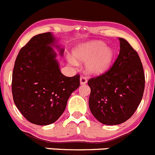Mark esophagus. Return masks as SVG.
<instances>
[{"label":"esophagus","instance_id":"1","mask_svg":"<svg viewBox=\"0 0 155 155\" xmlns=\"http://www.w3.org/2000/svg\"><path fill=\"white\" fill-rule=\"evenodd\" d=\"M87 83V79L85 76H81L80 77V84L85 85Z\"/></svg>","mask_w":155,"mask_h":155}]
</instances>
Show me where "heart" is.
Masks as SVG:
<instances>
[{
    "mask_svg": "<svg viewBox=\"0 0 155 155\" xmlns=\"http://www.w3.org/2000/svg\"><path fill=\"white\" fill-rule=\"evenodd\" d=\"M75 59L79 62H87L86 71L89 74L99 75L105 73L112 65L114 52L102 41H92L82 44L73 50ZM71 64L77 65L73 59H69Z\"/></svg>",
    "mask_w": 155,
    "mask_h": 155,
    "instance_id": "obj_1",
    "label": "heart"
}]
</instances>
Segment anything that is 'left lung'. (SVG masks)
<instances>
[{
  "instance_id": "obj_1",
  "label": "left lung",
  "mask_w": 155,
  "mask_h": 155,
  "mask_svg": "<svg viewBox=\"0 0 155 155\" xmlns=\"http://www.w3.org/2000/svg\"><path fill=\"white\" fill-rule=\"evenodd\" d=\"M120 41V52L112 67L91 78L89 105L101 123L115 125L129 119L142 99L144 73L140 57L128 41Z\"/></svg>"
}]
</instances>
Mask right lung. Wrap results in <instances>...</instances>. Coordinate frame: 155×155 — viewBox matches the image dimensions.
Returning a JSON list of instances; mask_svg holds the SVG:
<instances>
[{
    "instance_id": "add662e5",
    "label": "right lung",
    "mask_w": 155,
    "mask_h": 155,
    "mask_svg": "<svg viewBox=\"0 0 155 155\" xmlns=\"http://www.w3.org/2000/svg\"><path fill=\"white\" fill-rule=\"evenodd\" d=\"M56 40L50 32L34 36L21 48L12 75L14 102L30 122L38 125L53 123L61 116L69 96L79 87V75H63L52 47Z\"/></svg>"
}]
</instances>
